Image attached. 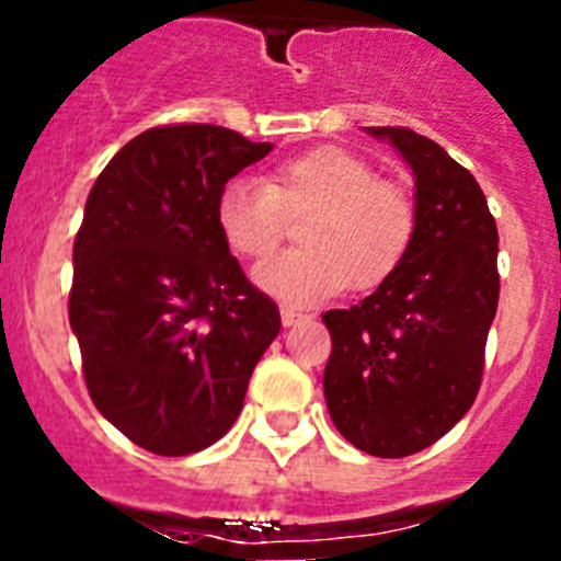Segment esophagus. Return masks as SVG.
<instances>
[{"instance_id":"34e87169","label":"esophagus","mask_w":561,"mask_h":561,"mask_svg":"<svg viewBox=\"0 0 561 561\" xmlns=\"http://www.w3.org/2000/svg\"><path fill=\"white\" fill-rule=\"evenodd\" d=\"M306 317L300 314V311H295V309H280V323L286 325V329H289V325H297V323H304Z\"/></svg>"}]
</instances>
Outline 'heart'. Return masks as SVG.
I'll return each mask as SVG.
<instances>
[{
  "label": "heart",
  "mask_w": 561,
  "mask_h": 561,
  "mask_svg": "<svg viewBox=\"0 0 561 561\" xmlns=\"http://www.w3.org/2000/svg\"><path fill=\"white\" fill-rule=\"evenodd\" d=\"M300 250L255 272L266 295L306 306L345 286L370 291L408 257L415 238V202L401 185L379 180L368 160L340 146L275 165L266 182H225L216 196V227L227 250L264 261L284 241L286 219H304Z\"/></svg>",
  "instance_id": "1"
}]
</instances>
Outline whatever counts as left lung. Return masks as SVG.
Segmentation results:
<instances>
[{
    "label": "left lung",
    "mask_w": 561,
    "mask_h": 561,
    "mask_svg": "<svg viewBox=\"0 0 561 561\" xmlns=\"http://www.w3.org/2000/svg\"><path fill=\"white\" fill-rule=\"evenodd\" d=\"M415 176V238L362 304L331 309L325 404L342 438L376 458L427 449L472 408L497 314V225L474 176L430 137L368 128Z\"/></svg>",
    "instance_id": "obj_1"
}]
</instances>
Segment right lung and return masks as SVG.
<instances>
[{
  "instance_id": "add662e5",
  "label": "right lung",
  "mask_w": 561,
  "mask_h": 561,
  "mask_svg": "<svg viewBox=\"0 0 561 561\" xmlns=\"http://www.w3.org/2000/svg\"><path fill=\"white\" fill-rule=\"evenodd\" d=\"M270 151L210 123L157 126L89 191L69 325L95 408L153 455L216 444L280 331L275 300L247 280L216 227L221 185Z\"/></svg>"
}]
</instances>
